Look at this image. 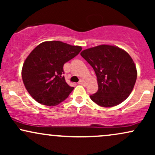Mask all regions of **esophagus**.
<instances>
[{
	"label": "esophagus",
	"mask_w": 155,
	"mask_h": 155,
	"mask_svg": "<svg viewBox=\"0 0 155 155\" xmlns=\"http://www.w3.org/2000/svg\"><path fill=\"white\" fill-rule=\"evenodd\" d=\"M79 84H81V85H85V81H84V80L80 79L79 81Z\"/></svg>",
	"instance_id": "34e87169"
}]
</instances>
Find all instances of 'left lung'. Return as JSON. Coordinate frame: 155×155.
I'll list each match as a JSON object with an SVG mask.
<instances>
[{"label":"left lung","instance_id":"1","mask_svg":"<svg viewBox=\"0 0 155 155\" xmlns=\"http://www.w3.org/2000/svg\"><path fill=\"white\" fill-rule=\"evenodd\" d=\"M81 56L97 76L98 90L90 95L93 102L102 107H113L127 98L136 84L137 70L127 51L103 44L84 49Z\"/></svg>","mask_w":155,"mask_h":155}]
</instances>
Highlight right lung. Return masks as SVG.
Returning a JSON list of instances; mask_svg holds the SVG:
<instances>
[{"label":"right lung","instance_id":"right-lung-1","mask_svg":"<svg viewBox=\"0 0 155 155\" xmlns=\"http://www.w3.org/2000/svg\"><path fill=\"white\" fill-rule=\"evenodd\" d=\"M81 47L59 41H44L30 53L22 69L27 91L41 104L54 106L63 102L74 90L63 76V65L76 57Z\"/></svg>","mask_w":155,"mask_h":155}]
</instances>
